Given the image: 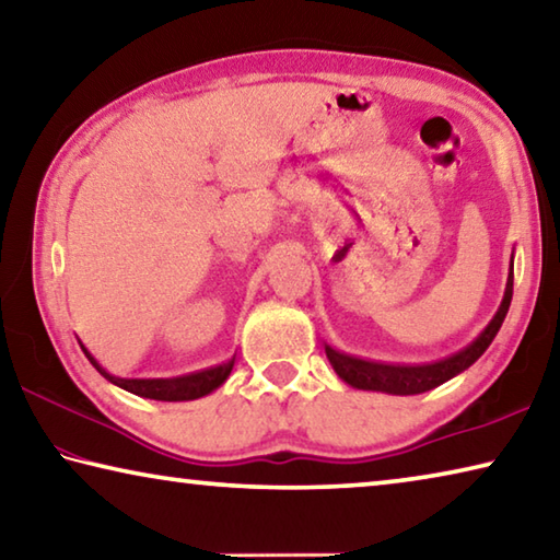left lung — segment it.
Listing matches in <instances>:
<instances>
[{"instance_id": "8db88e82", "label": "left lung", "mask_w": 560, "mask_h": 560, "mask_svg": "<svg viewBox=\"0 0 560 560\" xmlns=\"http://www.w3.org/2000/svg\"><path fill=\"white\" fill-rule=\"evenodd\" d=\"M511 293H514V257H511V273L506 279L504 299H501V306L494 314V318L489 320V326L481 330L477 340H471L467 348H462L459 353H454L450 358L438 360V363H428V365L375 363V360H363L355 355L338 353V350H334L330 346H326V355L340 381L358 387V390H377V393H390V395L428 393L432 387L447 383L450 377L467 371L474 360H479V355L491 346V340L497 338L499 328L509 314Z\"/></svg>"}]
</instances>
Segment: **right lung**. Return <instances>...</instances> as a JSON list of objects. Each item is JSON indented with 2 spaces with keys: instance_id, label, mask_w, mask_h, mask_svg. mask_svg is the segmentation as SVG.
Returning <instances> with one entry per match:
<instances>
[{
  "instance_id": "right-lung-1",
  "label": "right lung",
  "mask_w": 560,
  "mask_h": 560,
  "mask_svg": "<svg viewBox=\"0 0 560 560\" xmlns=\"http://www.w3.org/2000/svg\"><path fill=\"white\" fill-rule=\"evenodd\" d=\"M83 353H86L93 368H96V371L113 385H118V387H122V390H128L138 397H150V400H163V402L197 400V397L210 395L226 381V377H230L232 368H234V358H232L222 365L205 368V371H200V373H189V375H179V377H116L108 371H103V368L96 363V358H93L86 348H83Z\"/></svg>"
}]
</instances>
